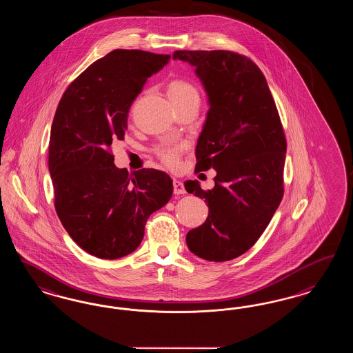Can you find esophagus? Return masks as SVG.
I'll return each mask as SVG.
<instances>
[{
  "instance_id": "obj_1",
  "label": "esophagus",
  "mask_w": 353,
  "mask_h": 353,
  "mask_svg": "<svg viewBox=\"0 0 353 353\" xmlns=\"http://www.w3.org/2000/svg\"><path fill=\"white\" fill-rule=\"evenodd\" d=\"M173 192H174V194H185L186 193L183 183L180 180H173Z\"/></svg>"
}]
</instances>
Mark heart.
Listing matches in <instances>:
<instances>
[{
  "label": "heart",
  "mask_w": 353,
  "mask_h": 353,
  "mask_svg": "<svg viewBox=\"0 0 353 353\" xmlns=\"http://www.w3.org/2000/svg\"><path fill=\"white\" fill-rule=\"evenodd\" d=\"M167 94L173 105L199 99L196 86L183 79H173L167 86ZM157 156L168 165H174L179 160L180 145H160L156 150Z\"/></svg>",
  "instance_id": "1"
}]
</instances>
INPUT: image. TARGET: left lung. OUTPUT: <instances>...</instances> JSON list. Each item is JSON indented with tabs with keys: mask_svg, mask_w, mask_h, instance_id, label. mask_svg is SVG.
<instances>
[{
	"mask_svg": "<svg viewBox=\"0 0 353 353\" xmlns=\"http://www.w3.org/2000/svg\"><path fill=\"white\" fill-rule=\"evenodd\" d=\"M173 59L196 68L208 94L196 170H216L210 190L197 180L183 183L209 206L186 244L201 259L228 261L254 245L281 202L286 141L280 115L263 72L248 57L215 50L174 51Z\"/></svg>",
	"mask_w": 353,
	"mask_h": 353,
	"instance_id": "8db88e82",
	"label": "left lung"
}]
</instances>
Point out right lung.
Listing matches in <instances>:
<instances>
[{
    "label": "right lung",
    "mask_w": 353,
    "mask_h": 353,
    "mask_svg": "<svg viewBox=\"0 0 353 353\" xmlns=\"http://www.w3.org/2000/svg\"><path fill=\"white\" fill-rule=\"evenodd\" d=\"M170 59L114 50L88 67L59 102L48 147L55 209L73 241L99 259L134 252L148 216L172 197L165 172L119 170L109 150L115 139L123 141L130 106L147 79Z\"/></svg>",
    "instance_id": "1"
}]
</instances>
